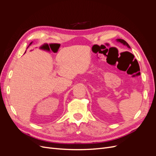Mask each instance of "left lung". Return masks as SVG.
<instances>
[{"label": "left lung", "instance_id": "1", "mask_svg": "<svg viewBox=\"0 0 156 156\" xmlns=\"http://www.w3.org/2000/svg\"><path fill=\"white\" fill-rule=\"evenodd\" d=\"M116 41H117L118 42H120V43H121V44H122L123 45H124L127 46V48H128L131 49V48H130V46L129 45V44H127V42H126L125 40H122V39H116Z\"/></svg>", "mask_w": 156, "mask_h": 156}]
</instances>
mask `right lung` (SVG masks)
<instances>
[{"label": "right lung", "instance_id": "1", "mask_svg": "<svg viewBox=\"0 0 156 156\" xmlns=\"http://www.w3.org/2000/svg\"><path fill=\"white\" fill-rule=\"evenodd\" d=\"M32 42H31V43H30V44H29V45H30L32 44ZM29 46H28V48H29Z\"/></svg>", "mask_w": 156, "mask_h": 156}]
</instances>
